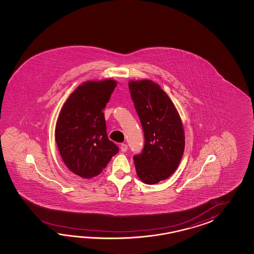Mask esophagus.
Masks as SVG:
<instances>
[{
    "mask_svg": "<svg viewBox=\"0 0 254 254\" xmlns=\"http://www.w3.org/2000/svg\"><path fill=\"white\" fill-rule=\"evenodd\" d=\"M127 150H128V146H127V144H125V143L121 144V151H123V152H126Z\"/></svg>",
    "mask_w": 254,
    "mask_h": 254,
    "instance_id": "34e87169",
    "label": "esophagus"
}]
</instances>
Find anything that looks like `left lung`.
Listing matches in <instances>:
<instances>
[{
  "instance_id": "8db88e82",
  "label": "left lung",
  "mask_w": 254,
  "mask_h": 254,
  "mask_svg": "<svg viewBox=\"0 0 254 254\" xmlns=\"http://www.w3.org/2000/svg\"><path fill=\"white\" fill-rule=\"evenodd\" d=\"M129 88L145 138L141 153L133 157L136 173L142 183L158 184L169 178L182 160L185 146L183 122L156 82L131 80Z\"/></svg>"
}]
</instances>
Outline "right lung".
Instances as JSON below:
<instances>
[{"label": "right lung", "instance_id": "add662e5", "mask_svg": "<svg viewBox=\"0 0 254 254\" xmlns=\"http://www.w3.org/2000/svg\"><path fill=\"white\" fill-rule=\"evenodd\" d=\"M117 81H87L77 87L61 109L55 140L65 165L81 178L99 175L119 148L109 140L103 110Z\"/></svg>", "mask_w": 254, "mask_h": 254}]
</instances>
